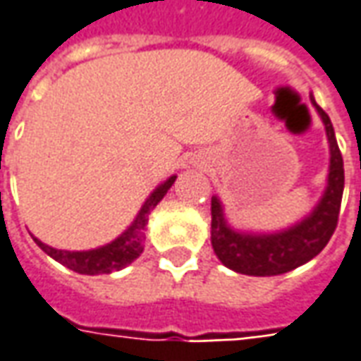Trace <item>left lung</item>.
<instances>
[{"instance_id":"obj_1","label":"left lung","mask_w":361,"mask_h":361,"mask_svg":"<svg viewBox=\"0 0 361 361\" xmlns=\"http://www.w3.org/2000/svg\"><path fill=\"white\" fill-rule=\"evenodd\" d=\"M310 102L318 112L326 130L330 148V164L326 188L316 205L300 221L279 231H251L235 229L219 195L212 197V245L217 259L227 269L249 276H276L312 261L324 249L338 223L342 193H344V161L336 142L330 116L316 104L310 92Z\"/></svg>"}]
</instances>
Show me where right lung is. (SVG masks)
Instances as JSON below:
<instances>
[{
  "label": "right lung",
  "mask_w": 361,
  "mask_h": 361,
  "mask_svg": "<svg viewBox=\"0 0 361 361\" xmlns=\"http://www.w3.org/2000/svg\"><path fill=\"white\" fill-rule=\"evenodd\" d=\"M176 178L178 176H170L168 180L161 181L160 185L149 193L148 200L142 203L140 212L136 213L134 221L126 227V231H122L114 241L106 243L102 247L88 249V251H65V249H55L51 245H45L33 235L31 237L51 259H55L57 263L78 274H109L114 271H122L124 267L134 263L144 251L148 215L164 200V195L173 185Z\"/></svg>",
  "instance_id": "obj_1"
}]
</instances>
